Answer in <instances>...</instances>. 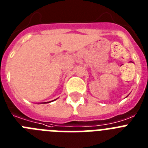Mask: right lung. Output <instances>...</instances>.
<instances>
[{
  "label": "right lung",
  "instance_id": "add662e5",
  "mask_svg": "<svg viewBox=\"0 0 148 148\" xmlns=\"http://www.w3.org/2000/svg\"><path fill=\"white\" fill-rule=\"evenodd\" d=\"M44 103H47V102H44Z\"/></svg>",
  "mask_w": 148,
  "mask_h": 148
}]
</instances>
